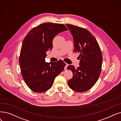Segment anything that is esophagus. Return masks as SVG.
<instances>
[{
  "label": "esophagus",
  "instance_id": "esophagus-1",
  "mask_svg": "<svg viewBox=\"0 0 121 121\" xmlns=\"http://www.w3.org/2000/svg\"><path fill=\"white\" fill-rule=\"evenodd\" d=\"M68 64H67V63H66L65 64V70H67V67L68 66Z\"/></svg>",
  "mask_w": 121,
  "mask_h": 121
}]
</instances>
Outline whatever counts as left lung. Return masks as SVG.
<instances>
[{
    "mask_svg": "<svg viewBox=\"0 0 121 121\" xmlns=\"http://www.w3.org/2000/svg\"><path fill=\"white\" fill-rule=\"evenodd\" d=\"M73 35L75 52L80 53V66L67 67L73 73V77L68 81L69 87L78 92L91 89L98 79L101 70L102 55L95 37L86 29L70 24L66 25Z\"/></svg>",
    "mask_w": 121,
    "mask_h": 121,
    "instance_id": "1",
    "label": "left lung"
}]
</instances>
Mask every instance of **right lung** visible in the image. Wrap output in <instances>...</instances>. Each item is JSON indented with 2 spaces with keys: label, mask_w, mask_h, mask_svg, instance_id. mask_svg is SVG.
<instances>
[{
  "label": "right lung",
  "mask_w": 121,
  "mask_h": 121,
  "mask_svg": "<svg viewBox=\"0 0 121 121\" xmlns=\"http://www.w3.org/2000/svg\"><path fill=\"white\" fill-rule=\"evenodd\" d=\"M61 24L45 23L31 29L23 40L19 57L21 73L26 85L35 92L52 87L55 78L63 71L65 63L45 62L46 52L52 48V41L59 33L67 30Z\"/></svg>",
  "instance_id": "obj_1"
}]
</instances>
